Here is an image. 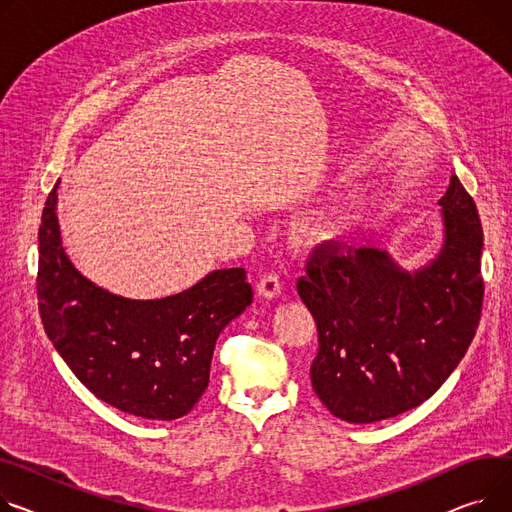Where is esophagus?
Masks as SVG:
<instances>
[{
    "label": "esophagus",
    "instance_id": "obj_1",
    "mask_svg": "<svg viewBox=\"0 0 512 512\" xmlns=\"http://www.w3.org/2000/svg\"><path fill=\"white\" fill-rule=\"evenodd\" d=\"M257 290L265 298H278L280 292H282V278H280L278 271L267 269L265 274L261 276L259 284H257Z\"/></svg>",
    "mask_w": 512,
    "mask_h": 512
}]
</instances>
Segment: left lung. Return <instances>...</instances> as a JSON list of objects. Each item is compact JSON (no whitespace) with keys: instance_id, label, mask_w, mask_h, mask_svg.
<instances>
[{"instance_id":"left-lung-1","label":"left lung","mask_w":512,"mask_h":512,"mask_svg":"<svg viewBox=\"0 0 512 512\" xmlns=\"http://www.w3.org/2000/svg\"><path fill=\"white\" fill-rule=\"evenodd\" d=\"M445 247L405 274L379 249L315 245L298 294L317 323L311 383L327 410L352 424L410 412L465 356L482 317L484 230L453 175L440 197Z\"/></svg>"}]
</instances>
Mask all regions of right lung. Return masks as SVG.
<instances>
[{
    "instance_id": "obj_1",
    "label": "right lung",
    "mask_w": 512,
    "mask_h": 512,
    "mask_svg": "<svg viewBox=\"0 0 512 512\" xmlns=\"http://www.w3.org/2000/svg\"><path fill=\"white\" fill-rule=\"evenodd\" d=\"M57 185L39 226L37 298L43 327L78 381L131 416L177 420L210 383L216 339L253 302L243 267L218 269L193 288L129 300L94 286L63 253Z\"/></svg>"
}]
</instances>
